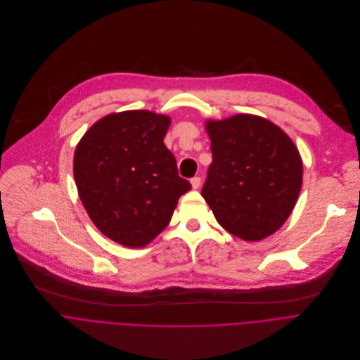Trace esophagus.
I'll return each instance as SVG.
<instances>
[{"mask_svg": "<svg viewBox=\"0 0 360 360\" xmlns=\"http://www.w3.org/2000/svg\"><path fill=\"white\" fill-rule=\"evenodd\" d=\"M190 183H191V187H193L194 190H197V188L200 187V184H201V179H200V177H193V179L190 180Z\"/></svg>", "mask_w": 360, "mask_h": 360, "instance_id": "1", "label": "esophagus"}]
</instances>
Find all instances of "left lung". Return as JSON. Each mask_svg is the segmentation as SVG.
Wrapping results in <instances>:
<instances>
[{
  "label": "left lung",
  "mask_w": 360,
  "mask_h": 360,
  "mask_svg": "<svg viewBox=\"0 0 360 360\" xmlns=\"http://www.w3.org/2000/svg\"><path fill=\"white\" fill-rule=\"evenodd\" d=\"M212 163L201 195L219 224L244 241L276 233L302 187V159L292 139L271 120L238 113L205 120Z\"/></svg>",
  "instance_id": "1"
}]
</instances>
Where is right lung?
<instances>
[{
	"label": "right lung",
	"instance_id": "add662e5",
	"mask_svg": "<svg viewBox=\"0 0 360 360\" xmlns=\"http://www.w3.org/2000/svg\"><path fill=\"white\" fill-rule=\"evenodd\" d=\"M170 122L150 110L110 113L88 129L75 149L79 198L96 229L123 247L152 243L191 188L163 143Z\"/></svg>",
	"mask_w": 360,
	"mask_h": 360
}]
</instances>
